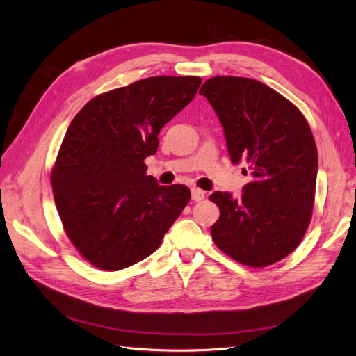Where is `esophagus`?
<instances>
[{
    "label": "esophagus",
    "instance_id": "1",
    "mask_svg": "<svg viewBox=\"0 0 356 356\" xmlns=\"http://www.w3.org/2000/svg\"><path fill=\"white\" fill-rule=\"evenodd\" d=\"M205 198V192L201 191L198 187H193L192 188V200L193 201H202Z\"/></svg>",
    "mask_w": 356,
    "mask_h": 356
}]
</instances>
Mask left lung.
Instances as JSON below:
<instances>
[{
	"label": "left lung",
	"mask_w": 356,
	"mask_h": 356,
	"mask_svg": "<svg viewBox=\"0 0 356 356\" xmlns=\"http://www.w3.org/2000/svg\"><path fill=\"white\" fill-rule=\"evenodd\" d=\"M200 94L224 126L232 161L247 163L252 177L238 200L210 195L220 211L211 238L247 266L279 262L298 247L312 218L318 155L309 124L294 104L254 79L215 76Z\"/></svg>",
	"instance_id": "left-lung-1"
}]
</instances>
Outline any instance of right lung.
Listing matches in <instances>:
<instances>
[{
	"mask_svg": "<svg viewBox=\"0 0 356 356\" xmlns=\"http://www.w3.org/2000/svg\"><path fill=\"white\" fill-rule=\"evenodd\" d=\"M201 82L141 79L99 94L70 123L51 169L53 196L68 239L92 266L118 271L151 256L191 200L188 187L146 175L145 158Z\"/></svg>",
	"mask_w": 356,
	"mask_h": 356,
	"instance_id": "1",
	"label": "right lung"
}]
</instances>
